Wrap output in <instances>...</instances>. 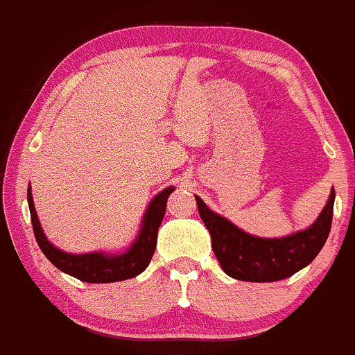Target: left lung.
Wrapping results in <instances>:
<instances>
[{
  "label": "left lung",
  "mask_w": 355,
  "mask_h": 355,
  "mask_svg": "<svg viewBox=\"0 0 355 355\" xmlns=\"http://www.w3.org/2000/svg\"><path fill=\"white\" fill-rule=\"evenodd\" d=\"M336 193L309 229L281 239H261L241 231L212 212L196 196L199 216L212 239V251L227 276L248 282H274L291 277L315 259L332 226Z\"/></svg>",
  "instance_id": "left-lung-1"
}]
</instances>
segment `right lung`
<instances>
[{"label":"right lung","mask_w":355,"mask_h":355,"mask_svg":"<svg viewBox=\"0 0 355 355\" xmlns=\"http://www.w3.org/2000/svg\"><path fill=\"white\" fill-rule=\"evenodd\" d=\"M174 187H166L149 204L143 219V227H141L139 236L131 245V249L119 256H111L104 252H89V254H68L54 245L46 239L43 229L37 220L35 204H33L31 189L28 187V204L29 212H31V224L35 231L36 243L40 249L48 257L49 261L61 269L62 272L79 279L85 282H96V284H104V282H118L124 279L136 277L148 268L153 259L154 249L157 243V229H159L162 218H164L166 201L169 194L173 193Z\"/></svg>","instance_id":"obj_1"}]
</instances>
